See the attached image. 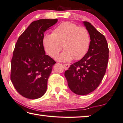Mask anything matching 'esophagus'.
Instances as JSON below:
<instances>
[{"mask_svg": "<svg viewBox=\"0 0 123 123\" xmlns=\"http://www.w3.org/2000/svg\"><path fill=\"white\" fill-rule=\"evenodd\" d=\"M70 64H63V66L65 70H67L69 69V68L70 67Z\"/></svg>", "mask_w": 123, "mask_h": 123, "instance_id": "esophagus-1", "label": "esophagus"}]
</instances>
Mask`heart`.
<instances>
[{
    "label": "heart",
    "mask_w": 123,
    "mask_h": 123,
    "mask_svg": "<svg viewBox=\"0 0 123 123\" xmlns=\"http://www.w3.org/2000/svg\"><path fill=\"white\" fill-rule=\"evenodd\" d=\"M90 37L88 30L79 27L70 22L60 24L54 30L53 34H45L43 39L45 51L52 57H55L62 49L64 52L56 59L61 62H69L80 59L88 52Z\"/></svg>",
    "instance_id": "obj_1"
}]
</instances>
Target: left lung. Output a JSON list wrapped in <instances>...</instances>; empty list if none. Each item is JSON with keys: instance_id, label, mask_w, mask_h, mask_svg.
I'll use <instances>...</instances> for the list:
<instances>
[{"instance_id": "8db88e82", "label": "left lung", "mask_w": 123, "mask_h": 123, "mask_svg": "<svg viewBox=\"0 0 123 123\" xmlns=\"http://www.w3.org/2000/svg\"><path fill=\"white\" fill-rule=\"evenodd\" d=\"M90 37V46L85 55L70 65L65 72L68 86L72 92L84 95L98 88L105 74L109 49L105 36L89 22H83Z\"/></svg>"}]
</instances>
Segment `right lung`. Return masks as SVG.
<instances>
[{"label":"right lung","mask_w":123,"mask_h":123,"mask_svg":"<svg viewBox=\"0 0 123 123\" xmlns=\"http://www.w3.org/2000/svg\"><path fill=\"white\" fill-rule=\"evenodd\" d=\"M57 22V19L34 21L17 40L11 62V80L25 98L37 99L46 92L48 79L56 62L46 54L43 39L44 33Z\"/></svg>","instance_id":"right-lung-1"}]
</instances>
